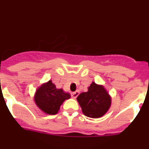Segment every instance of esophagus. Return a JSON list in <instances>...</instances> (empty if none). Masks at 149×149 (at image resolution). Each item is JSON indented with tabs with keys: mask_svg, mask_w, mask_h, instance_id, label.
I'll list each match as a JSON object with an SVG mask.
<instances>
[{
	"mask_svg": "<svg viewBox=\"0 0 149 149\" xmlns=\"http://www.w3.org/2000/svg\"><path fill=\"white\" fill-rule=\"evenodd\" d=\"M79 94H80V93H79L78 91H76V92H72V93H71V95H72V97L74 98H77V96L79 95Z\"/></svg>",
	"mask_w": 149,
	"mask_h": 149,
	"instance_id": "1",
	"label": "esophagus"
}]
</instances>
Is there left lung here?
I'll return each instance as SVG.
<instances>
[{
  "label": "left lung",
  "instance_id": "obj_1",
  "mask_svg": "<svg viewBox=\"0 0 149 149\" xmlns=\"http://www.w3.org/2000/svg\"><path fill=\"white\" fill-rule=\"evenodd\" d=\"M77 99L84 115L91 118L104 115L109 110L111 101L104 88L94 82L88 88V92L81 93Z\"/></svg>",
  "mask_w": 149,
  "mask_h": 149
}]
</instances>
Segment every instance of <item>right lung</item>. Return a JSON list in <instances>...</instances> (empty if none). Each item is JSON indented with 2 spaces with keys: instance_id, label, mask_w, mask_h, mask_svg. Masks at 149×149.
<instances>
[{
  "instance_id": "1",
  "label": "right lung",
  "mask_w": 149,
  "mask_h": 149,
  "mask_svg": "<svg viewBox=\"0 0 149 149\" xmlns=\"http://www.w3.org/2000/svg\"><path fill=\"white\" fill-rule=\"evenodd\" d=\"M69 98V93H65L62 89H56L52 81H49L38 89L35 96V101L42 111L54 115L57 113L63 101Z\"/></svg>"
}]
</instances>
